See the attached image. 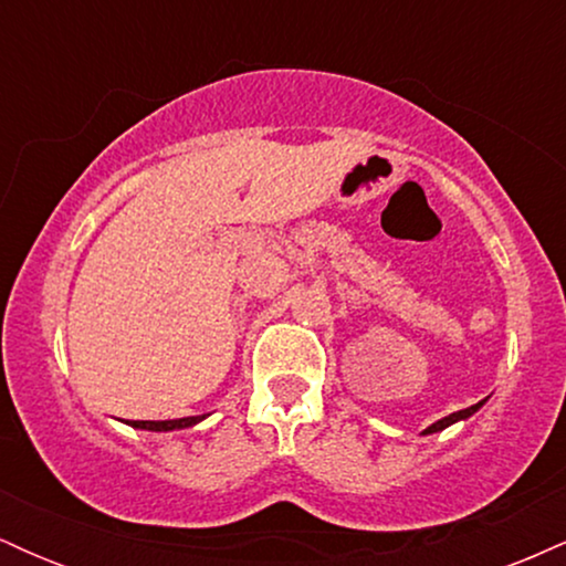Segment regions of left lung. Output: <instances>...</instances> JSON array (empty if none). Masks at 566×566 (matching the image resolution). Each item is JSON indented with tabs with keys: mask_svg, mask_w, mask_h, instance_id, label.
Masks as SVG:
<instances>
[{
	"mask_svg": "<svg viewBox=\"0 0 566 566\" xmlns=\"http://www.w3.org/2000/svg\"><path fill=\"white\" fill-rule=\"evenodd\" d=\"M484 401H486V399L476 401V405H471V407H465V409H458V412H452V415H447V418L437 420V423H431V426L426 428L423 437H428V433H439V431H444V428H450L452 423H458V420H469L473 412H479V409L484 407Z\"/></svg>",
	"mask_w": 566,
	"mask_h": 566,
	"instance_id": "8db88e82",
	"label": "left lung"
}]
</instances>
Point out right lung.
I'll list each match as a JSON object with an SVG mask.
<instances>
[{"label":"right lung","mask_w":566,"mask_h":566,"mask_svg":"<svg viewBox=\"0 0 566 566\" xmlns=\"http://www.w3.org/2000/svg\"><path fill=\"white\" fill-rule=\"evenodd\" d=\"M207 415H193V418H178V420H129L127 426L143 428V431H180V428H191L205 420Z\"/></svg>","instance_id":"obj_1"}]
</instances>
